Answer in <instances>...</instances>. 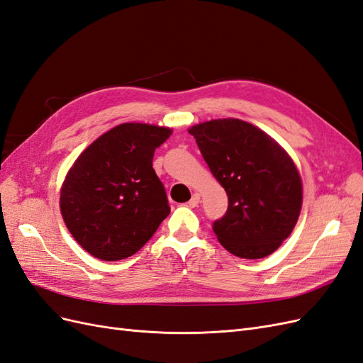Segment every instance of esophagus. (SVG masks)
<instances>
[{"label": "esophagus", "instance_id": "34e87169", "mask_svg": "<svg viewBox=\"0 0 363 363\" xmlns=\"http://www.w3.org/2000/svg\"><path fill=\"white\" fill-rule=\"evenodd\" d=\"M199 204H200V195H199V194H194L192 199H191L189 203H188V206H189V207H196Z\"/></svg>", "mask_w": 363, "mask_h": 363}]
</instances>
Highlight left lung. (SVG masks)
<instances>
[{"instance_id": "left-lung-1", "label": "left lung", "mask_w": 363, "mask_h": 363, "mask_svg": "<svg viewBox=\"0 0 363 363\" xmlns=\"http://www.w3.org/2000/svg\"><path fill=\"white\" fill-rule=\"evenodd\" d=\"M189 133L228 196L225 215L212 227L218 240L238 257L269 256L300 216L303 184L295 163L265 131L236 118L207 121Z\"/></svg>"}]
</instances>
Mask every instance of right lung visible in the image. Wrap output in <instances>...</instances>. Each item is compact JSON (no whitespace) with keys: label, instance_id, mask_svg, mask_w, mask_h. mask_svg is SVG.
<instances>
[{"label":"right lung","instance_id":"add662e5","mask_svg":"<svg viewBox=\"0 0 363 363\" xmlns=\"http://www.w3.org/2000/svg\"><path fill=\"white\" fill-rule=\"evenodd\" d=\"M171 128L127 123L101 135L68 171L60 212L74 239L106 262L133 256L171 212L152 156Z\"/></svg>","mask_w":363,"mask_h":363}]
</instances>
